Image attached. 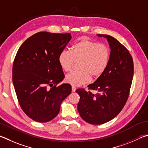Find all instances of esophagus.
<instances>
[{
	"label": "esophagus",
	"mask_w": 148,
	"mask_h": 148,
	"mask_svg": "<svg viewBox=\"0 0 148 148\" xmlns=\"http://www.w3.org/2000/svg\"><path fill=\"white\" fill-rule=\"evenodd\" d=\"M76 90V87H75V86H74V85H72V92H75Z\"/></svg>",
	"instance_id": "1"
}]
</instances>
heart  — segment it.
<instances>
[{
  "label": "heart",
  "mask_w": 148,
  "mask_h": 148,
  "mask_svg": "<svg viewBox=\"0 0 148 148\" xmlns=\"http://www.w3.org/2000/svg\"><path fill=\"white\" fill-rule=\"evenodd\" d=\"M110 60V50L106 45L83 39L72 45L71 51L64 50L58 56V63L65 72L71 71L75 62L79 71H72L65 77L67 83L79 86L90 82L91 76L100 77L106 71Z\"/></svg>",
  "instance_id": "1"
}]
</instances>
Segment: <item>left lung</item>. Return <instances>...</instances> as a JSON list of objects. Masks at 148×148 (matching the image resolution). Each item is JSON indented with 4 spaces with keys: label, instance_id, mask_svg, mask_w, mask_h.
Listing matches in <instances>:
<instances>
[{
    "label": "left lung",
    "instance_id": "left-lung-1",
    "mask_svg": "<svg viewBox=\"0 0 148 148\" xmlns=\"http://www.w3.org/2000/svg\"><path fill=\"white\" fill-rule=\"evenodd\" d=\"M97 36L106 38L111 50L106 71L87 86L98 93L95 95L82 88L76 90L80 97L77 104L80 116L93 125L109 122L122 111L128 98L134 71L133 58L127 48L109 35Z\"/></svg>",
    "mask_w": 148,
    "mask_h": 148
}]
</instances>
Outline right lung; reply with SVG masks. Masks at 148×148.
<instances>
[{"mask_svg": "<svg viewBox=\"0 0 148 148\" xmlns=\"http://www.w3.org/2000/svg\"><path fill=\"white\" fill-rule=\"evenodd\" d=\"M71 34L38 32L20 47L13 65V83L20 106L30 119L47 122L57 116L61 103L71 93L58 56L71 39ZM47 86L53 87L48 90Z\"/></svg>", "mask_w": 148, "mask_h": 148, "instance_id": "obj_1", "label": "right lung"}]
</instances>
